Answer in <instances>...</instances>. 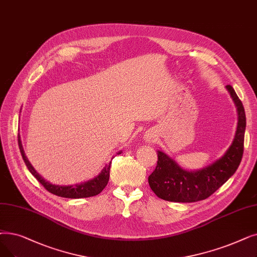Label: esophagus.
<instances>
[{"label": "esophagus", "mask_w": 257, "mask_h": 257, "mask_svg": "<svg viewBox=\"0 0 257 257\" xmlns=\"http://www.w3.org/2000/svg\"><path fill=\"white\" fill-rule=\"evenodd\" d=\"M146 139H147V141H148V142H152V141H153V138H152L151 136H147V137H146Z\"/></svg>", "instance_id": "esophagus-1"}]
</instances>
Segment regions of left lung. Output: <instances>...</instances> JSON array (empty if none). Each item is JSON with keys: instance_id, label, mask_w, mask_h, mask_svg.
I'll return each mask as SVG.
<instances>
[{"instance_id": "left-lung-1", "label": "left lung", "mask_w": 257, "mask_h": 257, "mask_svg": "<svg viewBox=\"0 0 257 257\" xmlns=\"http://www.w3.org/2000/svg\"><path fill=\"white\" fill-rule=\"evenodd\" d=\"M238 112L235 138L221 159L198 171L182 169L168 155L156 151L158 165L149 175L148 182L152 191L162 199L169 202L192 203L208 198L235 173L243 154L246 114L242 103L231 85H227Z\"/></svg>"}]
</instances>
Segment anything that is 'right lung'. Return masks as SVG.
Wrapping results in <instances>:
<instances>
[{"instance_id": "obj_1", "label": "right lung", "mask_w": 257, "mask_h": 257, "mask_svg": "<svg viewBox=\"0 0 257 257\" xmlns=\"http://www.w3.org/2000/svg\"><path fill=\"white\" fill-rule=\"evenodd\" d=\"M19 148L22 154V158H23L28 170L31 172V174L35 176L37 180L41 183V185L46 189V190L54 195H58L61 197H67V198H82V197H90L97 195L98 193H101L104 188L107 186L108 181H109V176H110V164L106 165L104 167V169L102 172L99 173L96 177H94L93 180L88 181L86 183L82 184H77L73 186H58V185H52L48 182H46L44 178L33 169V167L29 163L28 159L26 158V155L24 153L23 147H22V143L21 139L19 137Z\"/></svg>"}]
</instances>
